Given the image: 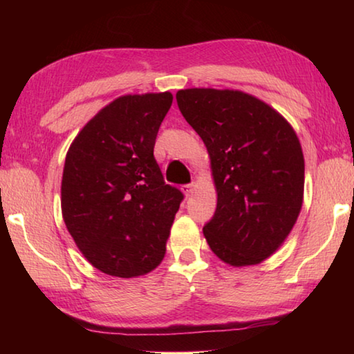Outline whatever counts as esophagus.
Listing matches in <instances>:
<instances>
[{
    "label": "esophagus",
    "mask_w": 354,
    "mask_h": 354,
    "mask_svg": "<svg viewBox=\"0 0 354 354\" xmlns=\"http://www.w3.org/2000/svg\"><path fill=\"white\" fill-rule=\"evenodd\" d=\"M181 190L185 196H190L192 194H194V184H184V185H181Z\"/></svg>",
    "instance_id": "esophagus-1"
}]
</instances>
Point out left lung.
<instances>
[{"label":"left lung","instance_id":"obj_1","mask_svg":"<svg viewBox=\"0 0 354 354\" xmlns=\"http://www.w3.org/2000/svg\"><path fill=\"white\" fill-rule=\"evenodd\" d=\"M176 101L211 158L217 209L203 227L209 247L232 267L266 261L301 211L304 158L295 131L241 91L184 88Z\"/></svg>","mask_w":354,"mask_h":354}]
</instances>
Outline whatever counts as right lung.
<instances>
[{"instance_id": "1", "label": "right lung", "mask_w": 354, "mask_h": 354, "mask_svg": "<svg viewBox=\"0 0 354 354\" xmlns=\"http://www.w3.org/2000/svg\"><path fill=\"white\" fill-rule=\"evenodd\" d=\"M170 92L124 95L103 107L65 158L61 206L76 247L100 272L134 278L164 259L183 192L154 159Z\"/></svg>"}]
</instances>
